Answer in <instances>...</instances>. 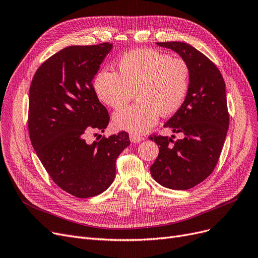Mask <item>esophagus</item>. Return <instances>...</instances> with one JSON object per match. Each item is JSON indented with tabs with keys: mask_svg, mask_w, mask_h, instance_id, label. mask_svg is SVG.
I'll return each instance as SVG.
<instances>
[{
	"mask_svg": "<svg viewBox=\"0 0 258 258\" xmlns=\"http://www.w3.org/2000/svg\"><path fill=\"white\" fill-rule=\"evenodd\" d=\"M143 140H144V138L139 136V135H135V133H131L130 135V141L133 142V143H140V142H142Z\"/></svg>",
	"mask_w": 258,
	"mask_h": 258,
	"instance_id": "esophagus-1",
	"label": "esophagus"
}]
</instances>
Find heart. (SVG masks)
<instances>
[{
	"mask_svg": "<svg viewBox=\"0 0 258 258\" xmlns=\"http://www.w3.org/2000/svg\"><path fill=\"white\" fill-rule=\"evenodd\" d=\"M191 84L186 60L153 49L132 50L117 63V72L103 69L94 80L98 98L119 110L135 96L138 102L114 114V126L135 135L154 127L159 115L170 116L183 105Z\"/></svg>",
	"mask_w": 258,
	"mask_h": 258,
	"instance_id": "heart-1",
	"label": "heart"
}]
</instances>
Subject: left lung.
I'll return each mask as SVG.
<instances>
[{"label":"left lung","mask_w":258,"mask_h":258,"mask_svg":"<svg viewBox=\"0 0 258 258\" xmlns=\"http://www.w3.org/2000/svg\"><path fill=\"white\" fill-rule=\"evenodd\" d=\"M186 60L191 69L188 97L165 123L182 139L152 135L159 155L150 173L161 185L188 190L205 180L219 161L228 130L225 82L220 70L202 52L185 42H157ZM175 139L174 136H172Z\"/></svg>","instance_id":"8db88e82"}]
</instances>
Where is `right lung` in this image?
Masks as SVG:
<instances>
[{"label":"right lung","mask_w":258,"mask_h":258,"mask_svg":"<svg viewBox=\"0 0 258 258\" xmlns=\"http://www.w3.org/2000/svg\"><path fill=\"white\" fill-rule=\"evenodd\" d=\"M112 47L102 42L60 50L39 66L30 87L32 145L51 179L79 199L109 188L116 159L130 144L126 131L86 142L88 133L103 132L110 121L92 81Z\"/></svg>","instance_id":"obj_1"}]
</instances>
